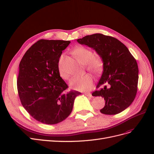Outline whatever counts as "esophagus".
I'll return each mask as SVG.
<instances>
[{"instance_id":"34e87169","label":"esophagus","mask_w":154,"mask_h":154,"mask_svg":"<svg viewBox=\"0 0 154 154\" xmlns=\"http://www.w3.org/2000/svg\"><path fill=\"white\" fill-rule=\"evenodd\" d=\"M85 96H89V97H92V94H91L90 92H87V93H85Z\"/></svg>"}]
</instances>
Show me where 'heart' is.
<instances>
[{
  "label": "heart",
  "mask_w": 154,
  "mask_h": 154,
  "mask_svg": "<svg viewBox=\"0 0 154 154\" xmlns=\"http://www.w3.org/2000/svg\"><path fill=\"white\" fill-rule=\"evenodd\" d=\"M73 54L79 59L80 61L85 64L87 71L97 74L100 73L104 67V60L100 54H94L93 51L88 48L80 46L73 51ZM64 56L62 54L59 58L58 70L60 76L65 80H67L69 76L64 72L62 67ZM93 79L89 74L74 77L70 82V86L77 91H88L93 86Z\"/></svg>",
  "instance_id": "heart-1"
}]
</instances>
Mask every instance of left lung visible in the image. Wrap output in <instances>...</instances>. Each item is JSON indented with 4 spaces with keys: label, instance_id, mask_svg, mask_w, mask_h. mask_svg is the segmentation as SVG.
<instances>
[{
    "label": "left lung",
    "instance_id": "1",
    "mask_svg": "<svg viewBox=\"0 0 154 154\" xmlns=\"http://www.w3.org/2000/svg\"><path fill=\"white\" fill-rule=\"evenodd\" d=\"M94 49L104 60L103 71L93 96L104 97L102 114H117L132 104L138 83V66L136 59L121 42L112 36L96 33L77 40Z\"/></svg>",
    "mask_w": 154,
    "mask_h": 154
}]
</instances>
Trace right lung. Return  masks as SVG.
Returning <instances> with one entry per match:
<instances>
[{
    "mask_svg": "<svg viewBox=\"0 0 154 154\" xmlns=\"http://www.w3.org/2000/svg\"><path fill=\"white\" fill-rule=\"evenodd\" d=\"M70 41H37L27 50L19 64L17 90L21 103L39 122L54 125L71 113L75 97L81 92L72 90L60 77L58 61Z\"/></svg>",
    "mask_w": 154,
    "mask_h": 154,
    "instance_id": "obj_1",
    "label": "right lung"
}]
</instances>
